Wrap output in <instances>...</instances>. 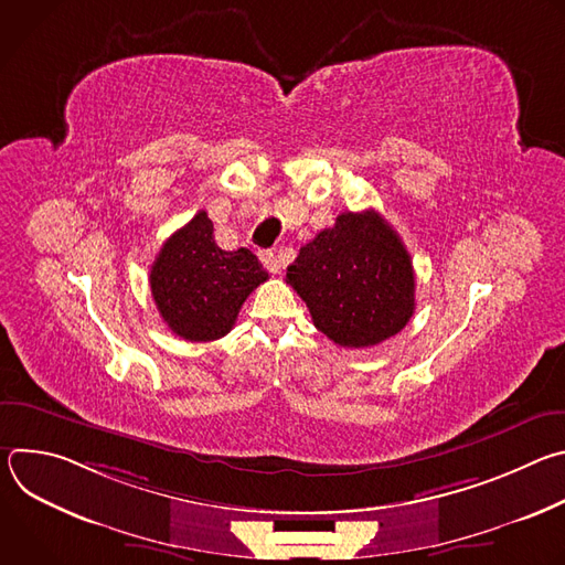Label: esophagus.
<instances>
[{
	"mask_svg": "<svg viewBox=\"0 0 565 565\" xmlns=\"http://www.w3.org/2000/svg\"><path fill=\"white\" fill-rule=\"evenodd\" d=\"M259 257H262V264L266 266V270H268V273H273V275H277V273H279V268H281V266H279V259H277V255H275L273 250H262V255H259Z\"/></svg>",
	"mask_w": 565,
	"mask_h": 565,
	"instance_id": "34e87169",
	"label": "esophagus"
}]
</instances>
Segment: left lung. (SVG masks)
I'll use <instances>...</instances> for the list:
<instances>
[{
  "label": "left lung",
  "mask_w": 565,
  "mask_h": 565,
  "mask_svg": "<svg viewBox=\"0 0 565 565\" xmlns=\"http://www.w3.org/2000/svg\"><path fill=\"white\" fill-rule=\"evenodd\" d=\"M312 324L340 347H375L407 327L416 275L397 232L375 212H342L286 270Z\"/></svg>",
  "instance_id": "1"
}]
</instances>
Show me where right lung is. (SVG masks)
<instances>
[{
  "mask_svg": "<svg viewBox=\"0 0 565 565\" xmlns=\"http://www.w3.org/2000/svg\"><path fill=\"white\" fill-rule=\"evenodd\" d=\"M268 279L248 250H221L207 212H199L160 248L149 286L166 324L183 340L212 342L232 331L248 295Z\"/></svg>",
  "mask_w": 565,
  "mask_h": 565,
  "instance_id": "right-lung-1",
  "label": "right lung"
}]
</instances>
